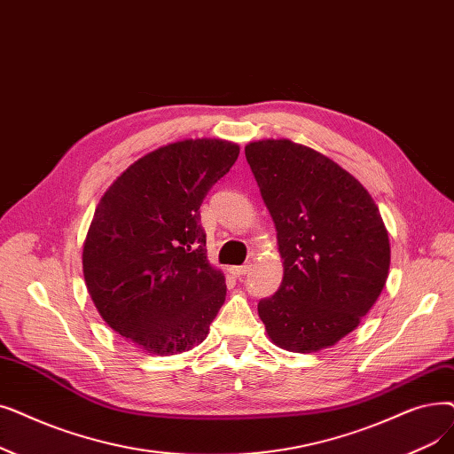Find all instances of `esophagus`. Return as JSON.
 <instances>
[{
  "label": "esophagus",
  "instance_id": "1",
  "mask_svg": "<svg viewBox=\"0 0 454 454\" xmlns=\"http://www.w3.org/2000/svg\"><path fill=\"white\" fill-rule=\"evenodd\" d=\"M248 270H250V263L238 265V267H231V269H230V272H231L233 276H238V278H239V276H245Z\"/></svg>",
  "mask_w": 454,
  "mask_h": 454
}]
</instances>
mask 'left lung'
Wrapping results in <instances>:
<instances>
[{
    "label": "left lung",
    "mask_w": 454,
    "mask_h": 454,
    "mask_svg": "<svg viewBox=\"0 0 454 454\" xmlns=\"http://www.w3.org/2000/svg\"><path fill=\"white\" fill-rule=\"evenodd\" d=\"M247 161L272 216L284 278L258 313L269 338L291 352L338 343L377 302L389 239L364 185L308 146L258 141Z\"/></svg>",
    "instance_id": "obj_1"
}]
</instances>
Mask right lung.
<instances>
[{
    "label": "right lung",
    "mask_w": 454,
    "mask_h": 454,
    "mask_svg": "<svg viewBox=\"0 0 454 454\" xmlns=\"http://www.w3.org/2000/svg\"><path fill=\"white\" fill-rule=\"evenodd\" d=\"M239 146L180 141L135 161L102 196L83 245L89 294L104 321L152 354L202 343L226 299L209 265L200 206Z\"/></svg>",
    "instance_id": "1"
}]
</instances>
